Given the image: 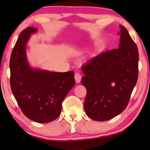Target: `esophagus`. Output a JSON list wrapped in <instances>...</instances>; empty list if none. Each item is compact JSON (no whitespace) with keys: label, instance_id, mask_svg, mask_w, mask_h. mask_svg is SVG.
<instances>
[{"label":"esophagus","instance_id":"esophagus-1","mask_svg":"<svg viewBox=\"0 0 150 150\" xmlns=\"http://www.w3.org/2000/svg\"><path fill=\"white\" fill-rule=\"evenodd\" d=\"M74 77H75V81H76V82H77V83H79V82H81V76L80 74H79V73H75Z\"/></svg>","mask_w":150,"mask_h":150}]
</instances>
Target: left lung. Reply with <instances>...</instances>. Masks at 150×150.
I'll list each match as a JSON object with an SVG mask.
<instances>
[{
    "mask_svg": "<svg viewBox=\"0 0 150 150\" xmlns=\"http://www.w3.org/2000/svg\"><path fill=\"white\" fill-rule=\"evenodd\" d=\"M119 47L93 57L82 66L86 88L84 110L97 121L108 120L128 106L139 75V52L126 28L120 26Z\"/></svg>",
    "mask_w": 150,
    "mask_h": 150,
    "instance_id": "obj_1",
    "label": "left lung"
}]
</instances>
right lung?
Here are the masks:
<instances>
[{
    "mask_svg": "<svg viewBox=\"0 0 150 150\" xmlns=\"http://www.w3.org/2000/svg\"><path fill=\"white\" fill-rule=\"evenodd\" d=\"M36 28L21 31L13 48L9 61L10 86L13 94L25 116L39 123L58 118L62 103L74 86V71L50 72L33 69L27 61L26 44Z\"/></svg>",
    "mask_w": 150,
    "mask_h": 150,
    "instance_id": "add662e5",
    "label": "right lung"
}]
</instances>
